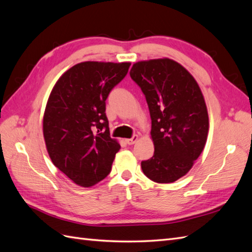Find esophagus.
Instances as JSON below:
<instances>
[{"mask_svg":"<svg viewBox=\"0 0 252 252\" xmlns=\"http://www.w3.org/2000/svg\"><path fill=\"white\" fill-rule=\"evenodd\" d=\"M137 139H138V136H137V135H133V136H132L131 138H127V139H126V143L127 145H133V144L136 143Z\"/></svg>","mask_w":252,"mask_h":252,"instance_id":"esophagus-1","label":"esophagus"}]
</instances>
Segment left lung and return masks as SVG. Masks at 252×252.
Instances as JSON below:
<instances>
[{"label": "left lung", "mask_w": 252, "mask_h": 252, "mask_svg": "<svg viewBox=\"0 0 252 252\" xmlns=\"http://www.w3.org/2000/svg\"><path fill=\"white\" fill-rule=\"evenodd\" d=\"M130 75L145 94L151 117L154 154L141 162V169L157 183L175 182L189 171L208 136L201 90L188 70L169 59L138 62Z\"/></svg>", "instance_id": "1"}]
</instances>
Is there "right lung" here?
I'll use <instances>...</instances> for the list:
<instances>
[{
    "instance_id": "1",
    "label": "right lung",
    "mask_w": 252,
    "mask_h": 252,
    "mask_svg": "<svg viewBox=\"0 0 252 252\" xmlns=\"http://www.w3.org/2000/svg\"><path fill=\"white\" fill-rule=\"evenodd\" d=\"M130 63L84 62L66 71L50 94L43 136L53 164L77 185L107 177L120 145L109 136L106 99Z\"/></svg>"
}]
</instances>
